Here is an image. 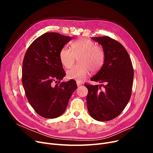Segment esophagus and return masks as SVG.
Segmentation results:
<instances>
[{"instance_id":"obj_1","label":"esophagus","mask_w":153,"mask_h":153,"mask_svg":"<svg viewBox=\"0 0 153 153\" xmlns=\"http://www.w3.org/2000/svg\"><path fill=\"white\" fill-rule=\"evenodd\" d=\"M76 83H77V85L78 86V87H80V86H81L82 85V84L81 82H79V81H77L76 82Z\"/></svg>"}]
</instances>
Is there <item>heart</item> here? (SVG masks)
<instances>
[{
	"label": "heart",
	"mask_w": 153,
	"mask_h": 153,
	"mask_svg": "<svg viewBox=\"0 0 153 153\" xmlns=\"http://www.w3.org/2000/svg\"><path fill=\"white\" fill-rule=\"evenodd\" d=\"M71 50L64 47L59 52V59L62 65L66 69L70 68L79 58V64L67 72L69 79L82 81L90 74L91 70L97 72L103 65L105 53L101 46L90 39L82 38L71 44Z\"/></svg>",
	"instance_id": "b5f03b06"
}]
</instances>
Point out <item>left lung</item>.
Listing matches in <instances>:
<instances>
[{
	"label": "left lung",
	"mask_w": 153,
	"mask_h": 153,
	"mask_svg": "<svg viewBox=\"0 0 153 153\" xmlns=\"http://www.w3.org/2000/svg\"><path fill=\"white\" fill-rule=\"evenodd\" d=\"M92 39L102 46L105 59L91 80L104 85L84 84L88 89L87 106L94 119L107 122L118 117L129 102L134 71L129 54L121 43L108 36Z\"/></svg>",
	"instance_id": "left-lung-1"
}]
</instances>
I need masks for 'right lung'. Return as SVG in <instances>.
Listing matches in <instances>:
<instances>
[{"instance_id":"right-lung-1","label":"right lung","mask_w":153,"mask_h":153,"mask_svg":"<svg viewBox=\"0 0 153 153\" xmlns=\"http://www.w3.org/2000/svg\"><path fill=\"white\" fill-rule=\"evenodd\" d=\"M72 38L54 32L44 33L30 45L24 56L22 84L27 98L36 113L45 118L61 115L77 87L74 80L60 82L66 73L59 52Z\"/></svg>"}]
</instances>
